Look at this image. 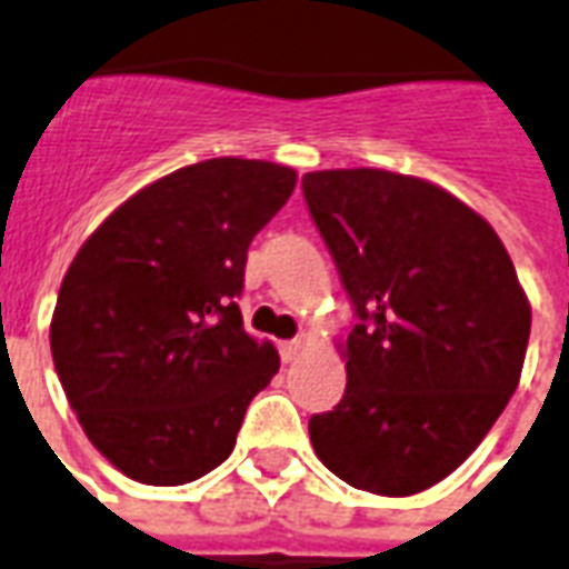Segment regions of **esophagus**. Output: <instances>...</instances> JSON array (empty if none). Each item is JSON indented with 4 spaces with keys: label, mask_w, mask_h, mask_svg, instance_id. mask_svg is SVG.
<instances>
[{
    "label": "esophagus",
    "mask_w": 569,
    "mask_h": 569,
    "mask_svg": "<svg viewBox=\"0 0 569 569\" xmlns=\"http://www.w3.org/2000/svg\"><path fill=\"white\" fill-rule=\"evenodd\" d=\"M281 352V361L284 363H293L299 358V352H302V340H284L279 347Z\"/></svg>",
    "instance_id": "34e87169"
}]
</instances>
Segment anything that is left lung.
I'll return each mask as SVG.
<instances>
[{"label": "left lung", "instance_id": "8db88e82", "mask_svg": "<svg viewBox=\"0 0 569 569\" xmlns=\"http://www.w3.org/2000/svg\"><path fill=\"white\" fill-rule=\"evenodd\" d=\"M358 322L347 390L308 420L338 479L411 497L479 447L520 381L531 308L502 240L429 181L388 170L302 176Z\"/></svg>", "mask_w": 569, "mask_h": 569}]
</instances>
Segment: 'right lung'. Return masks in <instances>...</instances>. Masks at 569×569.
Here are the masks:
<instances>
[{"label": "right lung", "instance_id": "1", "mask_svg": "<svg viewBox=\"0 0 569 569\" xmlns=\"http://www.w3.org/2000/svg\"><path fill=\"white\" fill-rule=\"evenodd\" d=\"M297 172L211 158L120 206L63 276L49 343L90 443L129 479L184 485L220 467L258 390L279 372L243 331L249 243Z\"/></svg>", "mask_w": 569, "mask_h": 569}]
</instances>
